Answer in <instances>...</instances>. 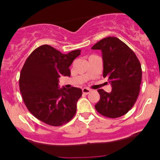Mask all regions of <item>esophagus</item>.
Here are the masks:
<instances>
[{"instance_id":"esophagus-1","label":"esophagus","mask_w":160,"mask_h":160,"mask_svg":"<svg viewBox=\"0 0 160 160\" xmlns=\"http://www.w3.org/2000/svg\"><path fill=\"white\" fill-rule=\"evenodd\" d=\"M82 92L84 95H88V94L91 92V89H89V88H83L82 89Z\"/></svg>"}]
</instances>
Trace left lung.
Segmentation results:
<instances>
[{
  "label": "left lung",
  "instance_id": "8db88e82",
  "mask_svg": "<svg viewBox=\"0 0 160 160\" xmlns=\"http://www.w3.org/2000/svg\"><path fill=\"white\" fill-rule=\"evenodd\" d=\"M101 50L103 62V78L112 87L110 93L98 89L100 100L95 106L100 114L107 118L122 116L135 104L142 82V67L133 51L116 37L101 39L92 48Z\"/></svg>",
  "mask_w": 160,
  "mask_h": 160
}]
</instances>
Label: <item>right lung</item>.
Segmentation results:
<instances>
[{
    "label": "right lung",
    "instance_id": "add662e5",
    "mask_svg": "<svg viewBox=\"0 0 160 160\" xmlns=\"http://www.w3.org/2000/svg\"><path fill=\"white\" fill-rule=\"evenodd\" d=\"M80 54L75 50L63 54L48 45L30 53L21 71L19 87L27 108L36 118L51 126H61L71 121L77 111L82 90L59 88L62 75L70 77L69 67Z\"/></svg>",
    "mask_w": 160,
    "mask_h": 160
}]
</instances>
